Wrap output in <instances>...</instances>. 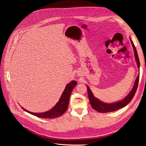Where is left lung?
<instances>
[{
	"mask_svg": "<svg viewBox=\"0 0 146 146\" xmlns=\"http://www.w3.org/2000/svg\"><path fill=\"white\" fill-rule=\"evenodd\" d=\"M131 43L132 44L133 48V50L135 52V56L136 58V61L137 62V65H138V67L139 69L140 63H139V60L138 58V53H137L136 47L134 45L133 41L130 39ZM139 75H138V77H137L134 86L133 87V89L131 90L130 93L124 99H123L122 100L117 102L115 103H112V104H107V103H104L103 102H101L98 99L96 98L94 96L92 92H91L90 88L86 85L87 89H88V98H89L90 102L91 104V105L92 108L96 110L97 111L100 112V113H108V112H112L116 111V110L121 109L123 107H125V106L130 102V101L133 98V97L136 93V91L137 90V88H138V83H139Z\"/></svg>",
	"mask_w": 146,
	"mask_h": 146,
	"instance_id": "obj_1",
	"label": "left lung"
}]
</instances>
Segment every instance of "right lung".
Segmentation results:
<instances>
[{"instance_id": "obj_1", "label": "right lung", "mask_w": 146, "mask_h": 146, "mask_svg": "<svg viewBox=\"0 0 146 146\" xmlns=\"http://www.w3.org/2000/svg\"><path fill=\"white\" fill-rule=\"evenodd\" d=\"M77 84V82L74 80H72L69 83H68V85H66L64 91L63 92L62 95H61L59 101L56 103V104L54 107L49 110V111L44 113H36L29 111L27 110L24 109L23 107H22V108L25 110V111L28 112L31 114H33L34 116H36L37 117L41 118L53 119L61 116L62 114L64 113V112L68 109L69 102V97L74 89V88L76 86Z\"/></svg>"}]
</instances>
